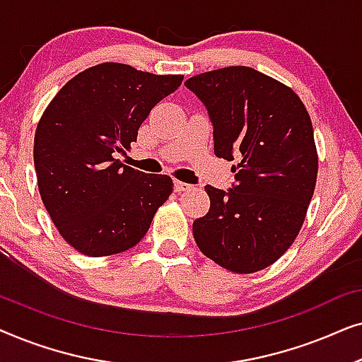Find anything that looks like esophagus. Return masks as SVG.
Returning a JSON list of instances; mask_svg holds the SVG:
<instances>
[{
	"mask_svg": "<svg viewBox=\"0 0 362 362\" xmlns=\"http://www.w3.org/2000/svg\"><path fill=\"white\" fill-rule=\"evenodd\" d=\"M191 189V185H187V182H182V181H175V191L176 192H182V191H187Z\"/></svg>",
	"mask_w": 362,
	"mask_h": 362,
	"instance_id": "34e87169",
	"label": "esophagus"
}]
</instances>
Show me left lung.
<instances>
[{"label": "left lung", "mask_w": 362, "mask_h": 362, "mask_svg": "<svg viewBox=\"0 0 362 362\" xmlns=\"http://www.w3.org/2000/svg\"><path fill=\"white\" fill-rule=\"evenodd\" d=\"M204 103L217 158L234 161L235 182L207 185L211 207L192 222L199 250L217 265L252 274L293 244L313 197L318 155L303 102L275 78L232 66L187 78Z\"/></svg>", "instance_id": "left-lung-1"}]
</instances>
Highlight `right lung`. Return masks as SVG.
I'll list each match as a JSON object with an SVG mask.
<instances>
[{
    "mask_svg": "<svg viewBox=\"0 0 362 362\" xmlns=\"http://www.w3.org/2000/svg\"><path fill=\"white\" fill-rule=\"evenodd\" d=\"M182 78L98 64L71 78L42 113L34 136L39 192L54 226L81 254L135 247L170 197V176L136 171L115 155L136 141L151 108Z\"/></svg>",
    "mask_w": 362,
    "mask_h": 362,
    "instance_id": "1",
    "label": "right lung"
}]
</instances>
